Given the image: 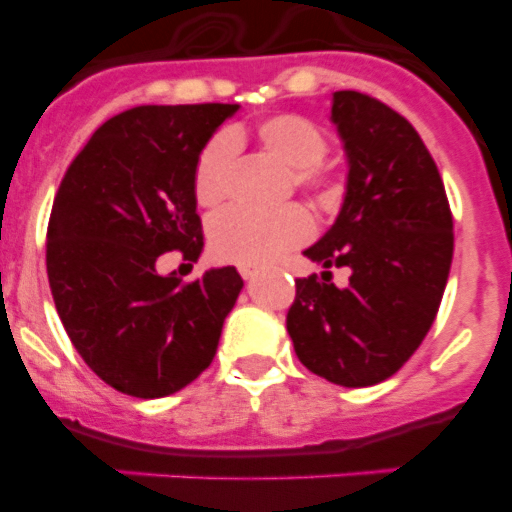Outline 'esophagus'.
Masks as SVG:
<instances>
[{
	"mask_svg": "<svg viewBox=\"0 0 512 512\" xmlns=\"http://www.w3.org/2000/svg\"><path fill=\"white\" fill-rule=\"evenodd\" d=\"M241 277L246 279V282H251V279H256V274H259V269H256V266H241Z\"/></svg>",
	"mask_w": 512,
	"mask_h": 512,
	"instance_id": "esophagus-1",
	"label": "esophagus"
}]
</instances>
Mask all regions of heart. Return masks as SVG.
I'll return each instance as SVG.
<instances>
[{"label":"heart","mask_w":512,"mask_h":512,"mask_svg":"<svg viewBox=\"0 0 512 512\" xmlns=\"http://www.w3.org/2000/svg\"><path fill=\"white\" fill-rule=\"evenodd\" d=\"M238 133H223L202 148L194 166V197L202 207H215L230 187ZM256 140L284 169L292 171V184L310 192L315 200L330 202L338 194V174L323 161L328 138L312 120L302 115H274L256 128ZM312 220L302 207L246 210L228 207L210 223L212 251L223 261L259 266L279 253L310 238Z\"/></svg>","instance_id":"1"}]
</instances>
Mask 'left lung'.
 <instances>
[{"label":"left lung","mask_w":512,"mask_h":512,"mask_svg":"<svg viewBox=\"0 0 512 512\" xmlns=\"http://www.w3.org/2000/svg\"><path fill=\"white\" fill-rule=\"evenodd\" d=\"M330 122L346 153V194L336 223L305 256L323 269L297 279L287 312L295 354L312 374L341 387L384 382L418 351L436 320L454 220L436 161L415 128L361 92H336Z\"/></svg>","instance_id":"8db88e82"}]
</instances>
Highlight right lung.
Returning <instances> with one entry per match:
<instances>
[{
	"mask_svg": "<svg viewBox=\"0 0 512 512\" xmlns=\"http://www.w3.org/2000/svg\"><path fill=\"white\" fill-rule=\"evenodd\" d=\"M238 104H148L112 117L63 176L48 223V282L71 343L102 382L156 400L212 364L241 295L235 266L184 284L166 251L200 259L194 166Z\"/></svg>",
	"mask_w": 512,
	"mask_h": 512,
	"instance_id": "add662e5",
	"label": "right lung"
}]
</instances>
